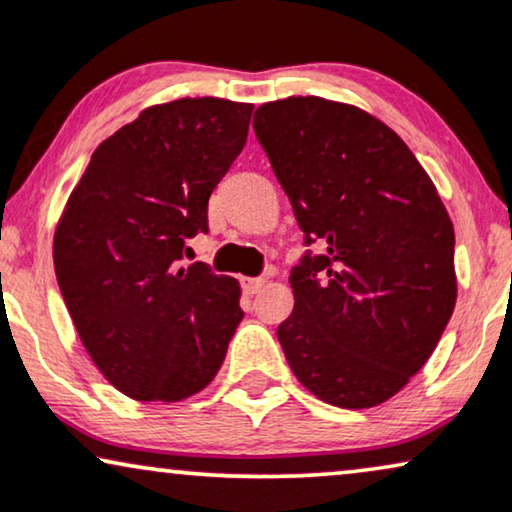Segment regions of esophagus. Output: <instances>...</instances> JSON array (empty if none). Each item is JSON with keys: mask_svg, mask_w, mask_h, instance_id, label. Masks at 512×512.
Returning a JSON list of instances; mask_svg holds the SVG:
<instances>
[{"mask_svg": "<svg viewBox=\"0 0 512 512\" xmlns=\"http://www.w3.org/2000/svg\"><path fill=\"white\" fill-rule=\"evenodd\" d=\"M263 287H265V280H263V277H244V280H242V289L247 291L249 296L258 294V291H261Z\"/></svg>", "mask_w": 512, "mask_h": 512, "instance_id": "34e87169", "label": "esophagus"}]
</instances>
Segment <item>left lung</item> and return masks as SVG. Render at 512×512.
I'll list each match as a JSON object with an SVG mask.
<instances>
[{"label":"left lung","mask_w":512,"mask_h":512,"mask_svg":"<svg viewBox=\"0 0 512 512\" xmlns=\"http://www.w3.org/2000/svg\"><path fill=\"white\" fill-rule=\"evenodd\" d=\"M254 131L305 247L322 251L289 275L284 357L327 404L376 407L426 364L454 313L451 218L407 143L355 105L291 96L261 105Z\"/></svg>","instance_id":"left-lung-1"}]
</instances>
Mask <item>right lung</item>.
Segmentation results:
<instances>
[{
    "mask_svg": "<svg viewBox=\"0 0 512 512\" xmlns=\"http://www.w3.org/2000/svg\"><path fill=\"white\" fill-rule=\"evenodd\" d=\"M254 105L181 98L98 145L53 235L63 301L119 393L178 402L214 381L242 322L240 284L181 265L209 197L249 134Z\"/></svg>",
    "mask_w": 512,
    "mask_h": 512,
    "instance_id": "add662e5",
    "label": "right lung"
}]
</instances>
